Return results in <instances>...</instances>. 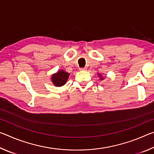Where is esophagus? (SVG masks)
<instances>
[{
  "instance_id": "obj_1",
  "label": "esophagus",
  "mask_w": 154,
  "mask_h": 154,
  "mask_svg": "<svg viewBox=\"0 0 154 154\" xmlns=\"http://www.w3.org/2000/svg\"><path fill=\"white\" fill-rule=\"evenodd\" d=\"M87 69L86 68H80L79 69V71H86Z\"/></svg>"
}]
</instances>
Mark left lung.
I'll return each mask as SVG.
<instances>
[{"mask_svg":"<svg viewBox=\"0 0 154 154\" xmlns=\"http://www.w3.org/2000/svg\"><path fill=\"white\" fill-rule=\"evenodd\" d=\"M98 77H99V78H100V80H104V79H105V78L103 77V75H101L100 73H98Z\"/></svg>","mask_w":154,"mask_h":154,"instance_id":"1","label":"left lung"}]
</instances>
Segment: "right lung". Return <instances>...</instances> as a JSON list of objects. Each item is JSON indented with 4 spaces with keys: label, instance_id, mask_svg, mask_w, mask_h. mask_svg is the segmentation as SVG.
Here are the masks:
<instances>
[{
    "label": "right lung",
    "instance_id": "1",
    "mask_svg": "<svg viewBox=\"0 0 154 154\" xmlns=\"http://www.w3.org/2000/svg\"><path fill=\"white\" fill-rule=\"evenodd\" d=\"M70 74L64 70H59L57 72L51 75V80L56 87H61L66 84Z\"/></svg>",
    "mask_w": 154,
    "mask_h": 154
}]
</instances>
